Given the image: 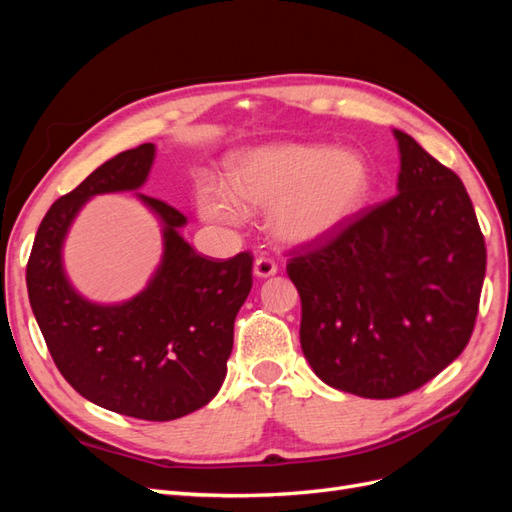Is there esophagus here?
I'll use <instances>...</instances> for the list:
<instances>
[{
  "mask_svg": "<svg viewBox=\"0 0 512 512\" xmlns=\"http://www.w3.org/2000/svg\"><path fill=\"white\" fill-rule=\"evenodd\" d=\"M275 273H277L275 260L265 258V256L256 258V262H254V275H256V277H260V280H265V277H271V275H275Z\"/></svg>",
  "mask_w": 512,
  "mask_h": 512,
  "instance_id": "obj_1",
  "label": "esophagus"
}]
</instances>
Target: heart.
I'll return each instance as SVG.
<instances>
[{"label": "heart", "instance_id": "obj_1", "mask_svg": "<svg viewBox=\"0 0 512 512\" xmlns=\"http://www.w3.org/2000/svg\"><path fill=\"white\" fill-rule=\"evenodd\" d=\"M371 170L361 153L320 143H273L230 162L228 185L203 181L196 205L209 222L239 224L245 209H267L269 228L286 245L339 235L365 207Z\"/></svg>", "mask_w": 512, "mask_h": 512}]
</instances>
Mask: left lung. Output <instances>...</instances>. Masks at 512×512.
Returning <instances> with one entry per match:
<instances>
[{"label":"left lung","mask_w":512,"mask_h":512,"mask_svg":"<svg viewBox=\"0 0 512 512\" xmlns=\"http://www.w3.org/2000/svg\"><path fill=\"white\" fill-rule=\"evenodd\" d=\"M395 138L399 194L286 265L301 297L305 359L322 382L367 399L421 389L457 359L487 267L461 179L406 132Z\"/></svg>","instance_id":"left-lung-1"}]
</instances>
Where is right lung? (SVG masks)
Wrapping results in <instances>:
<instances>
[{
    "label": "right lung",
    "mask_w": 512,
    "mask_h": 512,
    "mask_svg": "<svg viewBox=\"0 0 512 512\" xmlns=\"http://www.w3.org/2000/svg\"><path fill=\"white\" fill-rule=\"evenodd\" d=\"M156 147L138 145L98 166L55 200L36 232L27 292L57 369L91 404L143 421H173L218 395L232 352L235 318L252 290L250 252L213 260L179 235L185 215L164 200L136 194L164 226L162 262L147 288L119 305L76 292L61 247L91 196L138 190Z\"/></svg>",
    "instance_id": "right-lung-1"
}]
</instances>
